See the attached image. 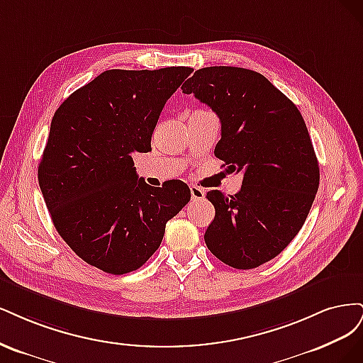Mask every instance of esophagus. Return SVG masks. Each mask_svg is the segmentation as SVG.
Listing matches in <instances>:
<instances>
[{
  "label": "esophagus",
  "mask_w": 363,
  "mask_h": 363,
  "mask_svg": "<svg viewBox=\"0 0 363 363\" xmlns=\"http://www.w3.org/2000/svg\"><path fill=\"white\" fill-rule=\"evenodd\" d=\"M190 191H191V199H193V201H202V199L205 197V191L201 189V186H197V185H191L190 186Z\"/></svg>",
  "instance_id": "34e87169"
}]
</instances>
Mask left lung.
<instances>
[{
  "mask_svg": "<svg viewBox=\"0 0 363 363\" xmlns=\"http://www.w3.org/2000/svg\"><path fill=\"white\" fill-rule=\"evenodd\" d=\"M181 89L218 116L214 155L230 172H242L237 194L206 193L216 208L206 247L238 270L259 267L294 240L318 191L320 167L306 123L292 101L250 69L203 67Z\"/></svg>",
  "mask_w": 363,
  "mask_h": 363,
  "instance_id": "obj_1",
  "label": "left lung"
}]
</instances>
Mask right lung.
<instances>
[{
  "label": "right lung",
  "mask_w": 363,
  "mask_h": 363,
  "mask_svg": "<svg viewBox=\"0 0 363 363\" xmlns=\"http://www.w3.org/2000/svg\"><path fill=\"white\" fill-rule=\"evenodd\" d=\"M191 67L111 69L57 108L39 164L52 223L81 259L110 274L142 267L166 223L190 202L182 181L154 189L138 178L134 152H149L160 114Z\"/></svg>",
  "instance_id": "obj_1"
}]
</instances>
